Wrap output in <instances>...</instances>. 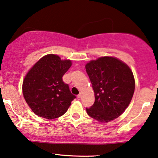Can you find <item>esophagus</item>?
<instances>
[{"label": "esophagus", "instance_id": "34e87169", "mask_svg": "<svg viewBox=\"0 0 158 158\" xmlns=\"http://www.w3.org/2000/svg\"><path fill=\"white\" fill-rule=\"evenodd\" d=\"M77 98H81V94H80L77 95Z\"/></svg>", "mask_w": 158, "mask_h": 158}]
</instances>
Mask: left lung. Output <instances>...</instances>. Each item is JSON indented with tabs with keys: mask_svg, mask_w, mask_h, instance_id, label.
Masks as SVG:
<instances>
[{
	"mask_svg": "<svg viewBox=\"0 0 158 158\" xmlns=\"http://www.w3.org/2000/svg\"><path fill=\"white\" fill-rule=\"evenodd\" d=\"M91 82L95 102L86 111L90 117L106 123L122 115L132 98L135 88L133 73L117 58L99 57L85 65Z\"/></svg>",
	"mask_w": 158,
	"mask_h": 158,
	"instance_id": "obj_1",
	"label": "left lung"
}]
</instances>
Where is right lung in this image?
Wrapping results in <instances>:
<instances>
[{
  "instance_id": "right-lung-1",
  "label": "right lung",
  "mask_w": 158,
  "mask_h": 158,
  "mask_svg": "<svg viewBox=\"0 0 158 158\" xmlns=\"http://www.w3.org/2000/svg\"><path fill=\"white\" fill-rule=\"evenodd\" d=\"M70 60H61L49 54L32 67L23 82V95L34 113L47 119H54L68 111L76 96L71 94L62 76L70 68Z\"/></svg>"
}]
</instances>
